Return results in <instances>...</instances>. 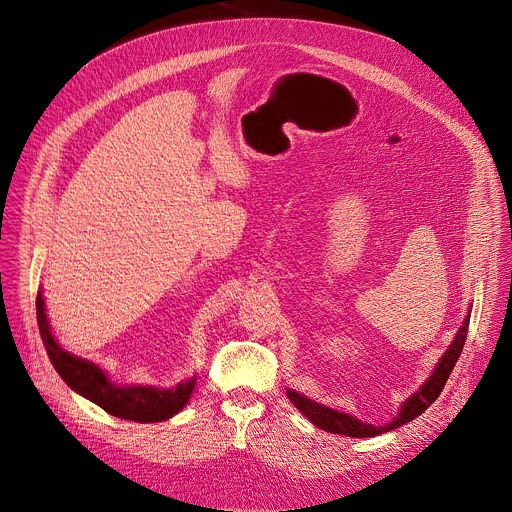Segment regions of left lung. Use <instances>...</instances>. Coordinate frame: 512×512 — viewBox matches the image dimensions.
Here are the masks:
<instances>
[{
    "label": "left lung",
    "mask_w": 512,
    "mask_h": 512,
    "mask_svg": "<svg viewBox=\"0 0 512 512\" xmlns=\"http://www.w3.org/2000/svg\"><path fill=\"white\" fill-rule=\"evenodd\" d=\"M470 312L466 314L460 330L456 332L452 344L448 346V350L442 354V358L437 360L433 373L427 377V381L413 393L409 395L397 417H393L389 423L385 425H373V423H364L348 413H342L338 409H330L318 401H312L310 397L294 391V389H287V397L289 401L294 403L316 427L324 429V431H330V433H340V435H348V437H373V435H381V433H387L391 429H397L399 425L415 419L417 415H421L437 397H440L446 381L450 379L456 362L462 354V348H464V342H466V336H468V324H470Z\"/></svg>",
    "instance_id": "obj_1"
}]
</instances>
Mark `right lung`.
I'll return each instance as SVG.
<instances>
[{
    "label": "right lung",
    "mask_w": 512,
    "mask_h": 512,
    "mask_svg": "<svg viewBox=\"0 0 512 512\" xmlns=\"http://www.w3.org/2000/svg\"><path fill=\"white\" fill-rule=\"evenodd\" d=\"M36 318L48 358L62 381L81 397L105 409L109 415L137 423H156L174 417L188 405L196 387V377L180 381L170 389L152 385H119L111 381L107 371L101 369L97 362L70 354L58 344L46 316L42 291H38L36 298Z\"/></svg>",
    "instance_id": "obj_1"
}]
</instances>
